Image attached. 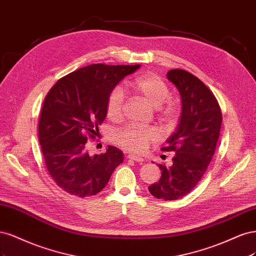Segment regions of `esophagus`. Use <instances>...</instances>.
Masks as SVG:
<instances>
[{
	"label": "esophagus",
	"mask_w": 256,
	"mask_h": 256,
	"mask_svg": "<svg viewBox=\"0 0 256 256\" xmlns=\"http://www.w3.org/2000/svg\"><path fill=\"white\" fill-rule=\"evenodd\" d=\"M128 160H135L137 162H144V158H140V156H137V155H134V154H130L128 155Z\"/></svg>",
	"instance_id": "1"
}]
</instances>
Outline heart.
<instances>
[{
	"mask_svg": "<svg viewBox=\"0 0 256 256\" xmlns=\"http://www.w3.org/2000/svg\"><path fill=\"white\" fill-rule=\"evenodd\" d=\"M130 88L158 112L162 119L168 122L174 121L178 116V105L173 102H166L170 96V90L166 83L153 73L140 76L130 83ZM124 98L120 87L114 88L106 102L107 117L117 120L122 116ZM158 137L155 130L151 128L126 126L114 135V142L123 149L132 152H142L148 144Z\"/></svg>",
	"mask_w": 256,
	"mask_h": 256,
	"instance_id": "obj_1",
	"label": "heart"
}]
</instances>
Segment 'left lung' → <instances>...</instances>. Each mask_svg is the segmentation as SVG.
<instances>
[{"label":"left lung","mask_w":256,"mask_h":256,"mask_svg":"<svg viewBox=\"0 0 256 256\" xmlns=\"http://www.w3.org/2000/svg\"><path fill=\"white\" fill-rule=\"evenodd\" d=\"M167 78L178 90L182 112L176 132L162 151L176 154L170 167L158 164L162 176L149 186V192L170 201L188 194L204 176L216 150L222 114L215 96L194 74L173 69Z\"/></svg>","instance_id":"8db88e82"}]
</instances>
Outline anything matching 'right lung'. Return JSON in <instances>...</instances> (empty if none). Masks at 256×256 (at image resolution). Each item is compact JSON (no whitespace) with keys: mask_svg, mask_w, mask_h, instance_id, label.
I'll use <instances>...</instances> for the list:
<instances>
[{"mask_svg":"<svg viewBox=\"0 0 256 256\" xmlns=\"http://www.w3.org/2000/svg\"><path fill=\"white\" fill-rule=\"evenodd\" d=\"M139 67L89 64L57 80L48 92L39 118V142L48 173L66 192L80 198L96 194L124 160L112 146L103 154L90 155L86 142L98 134L112 90Z\"/></svg>","mask_w":256,"mask_h":256,"instance_id":"right-lung-1","label":"right lung"}]
</instances>
